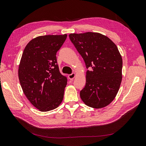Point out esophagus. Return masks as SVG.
Returning a JSON list of instances; mask_svg holds the SVG:
<instances>
[{
  "label": "esophagus",
  "instance_id": "34e87169",
  "mask_svg": "<svg viewBox=\"0 0 146 146\" xmlns=\"http://www.w3.org/2000/svg\"><path fill=\"white\" fill-rule=\"evenodd\" d=\"M75 76H76V73H73L72 74H69V75H68V78H69L70 80H72L73 79H74V78H75Z\"/></svg>",
  "mask_w": 146,
  "mask_h": 146
}]
</instances>
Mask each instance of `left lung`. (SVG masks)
Returning <instances> with one entry per match:
<instances>
[{
  "label": "left lung",
  "instance_id": "left-lung-1",
  "mask_svg": "<svg viewBox=\"0 0 146 146\" xmlns=\"http://www.w3.org/2000/svg\"><path fill=\"white\" fill-rule=\"evenodd\" d=\"M69 37L88 69L86 85L80 91L81 100L94 109L109 105L117 96L122 80L123 60L117 46L99 33H72Z\"/></svg>",
  "mask_w": 146,
  "mask_h": 146
}]
</instances>
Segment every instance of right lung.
<instances>
[{
    "label": "right lung",
    "instance_id": "right-lung-1",
    "mask_svg": "<svg viewBox=\"0 0 146 146\" xmlns=\"http://www.w3.org/2000/svg\"><path fill=\"white\" fill-rule=\"evenodd\" d=\"M67 35L36 37L26 46L18 67L23 91L33 106L41 111L57 108L67 84L57 64L56 54Z\"/></svg>",
    "mask_w": 146,
    "mask_h": 146
}]
</instances>
